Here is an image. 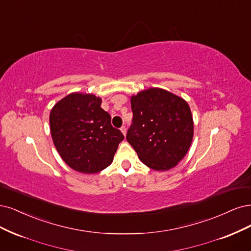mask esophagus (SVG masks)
Wrapping results in <instances>:
<instances>
[{
	"label": "esophagus",
	"instance_id": "34e87169",
	"mask_svg": "<svg viewBox=\"0 0 251 251\" xmlns=\"http://www.w3.org/2000/svg\"><path fill=\"white\" fill-rule=\"evenodd\" d=\"M121 131H122V133H123L124 136H125V135H126V127H125V126L121 127Z\"/></svg>",
	"mask_w": 251,
	"mask_h": 251
}]
</instances>
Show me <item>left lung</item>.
Segmentation results:
<instances>
[{
    "label": "left lung",
    "mask_w": 251,
    "mask_h": 251,
    "mask_svg": "<svg viewBox=\"0 0 251 251\" xmlns=\"http://www.w3.org/2000/svg\"><path fill=\"white\" fill-rule=\"evenodd\" d=\"M132 124L126 139L142 163L168 171L187 154L194 135L188 102L163 88L151 87L131 96Z\"/></svg>",
    "instance_id": "8db88e82"
}]
</instances>
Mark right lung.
<instances>
[{"label": "right lung", "instance_id": "1", "mask_svg": "<svg viewBox=\"0 0 251 251\" xmlns=\"http://www.w3.org/2000/svg\"><path fill=\"white\" fill-rule=\"evenodd\" d=\"M101 98L72 93L56 103L50 112L54 146L70 168L84 174L98 173L114 160L124 135L111 126Z\"/></svg>", "mask_w": 251, "mask_h": 251}]
</instances>
